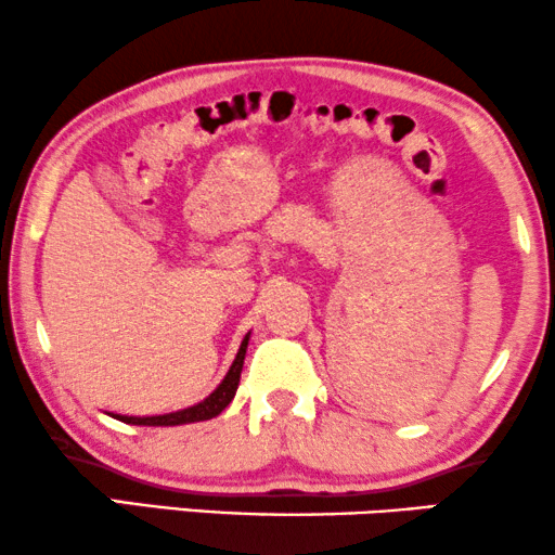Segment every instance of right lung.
<instances>
[{"instance_id": "add662e5", "label": "right lung", "mask_w": 555, "mask_h": 555, "mask_svg": "<svg viewBox=\"0 0 555 555\" xmlns=\"http://www.w3.org/2000/svg\"><path fill=\"white\" fill-rule=\"evenodd\" d=\"M246 347H248V334L241 341V349L236 359H233L229 374H225L221 385H218L214 392H210L206 400L193 404L189 410H181V412H170V415H155V417H125V415H115L120 420V423H128V425H189V423H201V420H210L216 415H221V412L229 408V402L233 400V395H236L238 389V379H241V370H244V357H246Z\"/></svg>"}]
</instances>
